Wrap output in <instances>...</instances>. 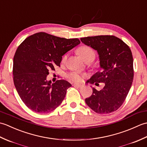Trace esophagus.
<instances>
[{
  "instance_id": "1",
  "label": "esophagus",
  "mask_w": 147,
  "mask_h": 147,
  "mask_svg": "<svg viewBox=\"0 0 147 147\" xmlns=\"http://www.w3.org/2000/svg\"><path fill=\"white\" fill-rule=\"evenodd\" d=\"M73 86L74 87H76V88H82L83 86V85H81V84H74Z\"/></svg>"
}]
</instances>
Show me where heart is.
Returning a JSON list of instances; mask_svg holds the SVG:
<instances>
[{
    "mask_svg": "<svg viewBox=\"0 0 147 147\" xmlns=\"http://www.w3.org/2000/svg\"><path fill=\"white\" fill-rule=\"evenodd\" d=\"M78 54L83 59L84 61L87 62L88 61H93L95 57V52L89 46L83 45L81 46L77 50ZM67 59V55H65L62 59V62H64ZM68 78L70 80L73 81L74 82H81L82 81L83 77L84 75L79 74L76 72H71L67 74Z\"/></svg>",
    "mask_w": 147,
    "mask_h": 147,
    "instance_id": "obj_1",
    "label": "heart"
}]
</instances>
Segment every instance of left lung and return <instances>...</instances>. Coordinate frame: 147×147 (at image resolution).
<instances>
[{
  "instance_id": "obj_1",
  "label": "left lung",
  "mask_w": 147,
  "mask_h": 147,
  "mask_svg": "<svg viewBox=\"0 0 147 147\" xmlns=\"http://www.w3.org/2000/svg\"><path fill=\"white\" fill-rule=\"evenodd\" d=\"M81 41L97 51L101 71L90 79L92 84L104 83L100 91L93 88L92 95L86 104L98 114L117 111L125 100L131 86L133 76L132 52L126 43L113 35H99L81 38Z\"/></svg>"
}]
</instances>
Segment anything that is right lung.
<instances>
[{"instance_id":"add662e5","label":"right lung","mask_w":147,"mask_h":147,"mask_svg":"<svg viewBox=\"0 0 147 147\" xmlns=\"http://www.w3.org/2000/svg\"><path fill=\"white\" fill-rule=\"evenodd\" d=\"M80 43L78 38L39 32L19 45L13 59V81L22 101L30 110L49 113L61 104L71 85L64 80L52 83L47 76L55 65L60 66L62 56Z\"/></svg>"}]
</instances>
